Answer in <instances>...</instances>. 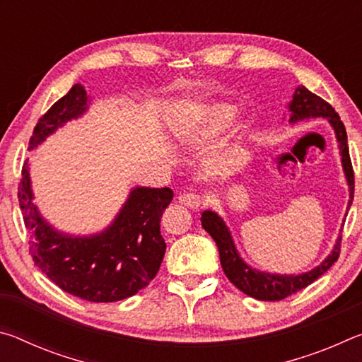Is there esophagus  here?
<instances>
[{
    "mask_svg": "<svg viewBox=\"0 0 362 362\" xmlns=\"http://www.w3.org/2000/svg\"><path fill=\"white\" fill-rule=\"evenodd\" d=\"M179 203L189 207V209H199L201 204H203V196L198 193H192V192L182 193L179 196Z\"/></svg>",
    "mask_w": 362,
    "mask_h": 362,
    "instance_id": "obj_1",
    "label": "esophagus"
}]
</instances>
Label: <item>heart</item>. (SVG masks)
Masks as SVG:
<instances>
[{"label": "heart", "instance_id": "obj_1", "mask_svg": "<svg viewBox=\"0 0 362 362\" xmlns=\"http://www.w3.org/2000/svg\"><path fill=\"white\" fill-rule=\"evenodd\" d=\"M235 110L225 103L216 105H194L174 110L169 116L170 129L177 139L188 145H201L223 132L233 119ZM217 166L233 170L238 166L235 151H228L217 159Z\"/></svg>", "mask_w": 362, "mask_h": 362}]
</instances>
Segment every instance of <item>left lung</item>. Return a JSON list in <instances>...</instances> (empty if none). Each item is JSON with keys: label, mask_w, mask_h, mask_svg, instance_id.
I'll list each match as a JSON object with an SVG mask.
<instances>
[{"label": "left lung", "mask_w": 362, "mask_h": 362, "mask_svg": "<svg viewBox=\"0 0 362 362\" xmlns=\"http://www.w3.org/2000/svg\"><path fill=\"white\" fill-rule=\"evenodd\" d=\"M291 110V122H297L306 118H327V121L332 124L337 142H339L340 155H341V166L345 170V177L350 187V201H348V209H350L353 194H354V173L350 159V150H348V140H346V129L340 121L339 113L335 112L332 105L321 99L320 95H316L305 88V86H298L293 94V99L289 103ZM201 223L203 228L209 233L212 240L216 241L220 254V263L226 274V278L230 279V283L235 284L238 289L246 293L249 297H254L257 300H268V302H278L286 297L292 296L298 291H302L303 287L310 286L311 283L322 276L327 269L339 260L340 255V246H341V235L337 240V244L332 252L324 260L321 265L306 272L302 274H273L259 272V269L250 268L247 263L238 254L233 243V238L230 235L228 228L222 218H220L216 212L204 211L201 216Z\"/></svg>", "instance_id": "left-lung-1"}]
</instances>
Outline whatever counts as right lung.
Instances as JSON below:
<instances>
[{"label":"right lung","mask_w":362,"mask_h":362,"mask_svg":"<svg viewBox=\"0 0 362 362\" xmlns=\"http://www.w3.org/2000/svg\"><path fill=\"white\" fill-rule=\"evenodd\" d=\"M86 110L84 86L75 84L36 122L28 150ZM17 196L32 238L28 252L35 265L62 291L89 302H118L132 297L156 276L166 252L159 223L173 201L170 188H134L105 231L83 238L56 231L40 216L32 201L27 163L22 168Z\"/></svg>","instance_id":"right-lung-1"}]
</instances>
